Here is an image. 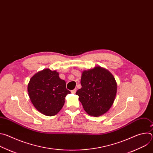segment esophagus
<instances>
[{
  "label": "esophagus",
  "instance_id": "1",
  "mask_svg": "<svg viewBox=\"0 0 153 153\" xmlns=\"http://www.w3.org/2000/svg\"><path fill=\"white\" fill-rule=\"evenodd\" d=\"M76 91H77V90H76V88H75V89H74V90H73L72 91H71V93H76Z\"/></svg>",
  "mask_w": 153,
  "mask_h": 153
}]
</instances>
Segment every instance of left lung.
<instances>
[{
  "label": "left lung",
  "instance_id": "obj_1",
  "mask_svg": "<svg viewBox=\"0 0 153 153\" xmlns=\"http://www.w3.org/2000/svg\"><path fill=\"white\" fill-rule=\"evenodd\" d=\"M80 83L82 88L76 93L85 111L90 116H100L111 108L117 93L114 76L100 67L84 71Z\"/></svg>",
  "mask_w": 153,
  "mask_h": 153
}]
</instances>
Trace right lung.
I'll use <instances>...</instances> for the list:
<instances>
[{
	"mask_svg": "<svg viewBox=\"0 0 153 153\" xmlns=\"http://www.w3.org/2000/svg\"><path fill=\"white\" fill-rule=\"evenodd\" d=\"M30 100L37 110L43 114H57L65 103L66 96L71 92L66 88V82L60 79L56 71L45 69L37 73L28 85Z\"/></svg>",
	"mask_w": 153,
	"mask_h": 153,
	"instance_id": "obj_1",
	"label": "right lung"
}]
</instances>
